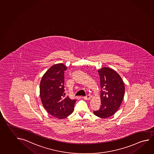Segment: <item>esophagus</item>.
<instances>
[{
    "mask_svg": "<svg viewBox=\"0 0 154 154\" xmlns=\"http://www.w3.org/2000/svg\"><path fill=\"white\" fill-rule=\"evenodd\" d=\"M83 98L86 100H89L91 99V96L89 95V94H87L86 97H83Z\"/></svg>",
    "mask_w": 154,
    "mask_h": 154,
    "instance_id": "34e87169",
    "label": "esophagus"
}]
</instances>
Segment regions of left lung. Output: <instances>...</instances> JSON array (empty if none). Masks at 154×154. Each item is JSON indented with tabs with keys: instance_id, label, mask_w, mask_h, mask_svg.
Masks as SVG:
<instances>
[{
	"instance_id": "obj_1",
	"label": "left lung",
	"mask_w": 154,
	"mask_h": 154,
	"mask_svg": "<svg viewBox=\"0 0 154 154\" xmlns=\"http://www.w3.org/2000/svg\"><path fill=\"white\" fill-rule=\"evenodd\" d=\"M101 86V107L94 114L105 119L114 115L120 107L125 94V85L116 72L103 67L98 70Z\"/></svg>"
}]
</instances>
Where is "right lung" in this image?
Returning a JSON list of instances; mask_svg holds the SVG:
<instances>
[{
    "label": "right lung",
    "mask_w": 154,
    "mask_h": 154,
    "mask_svg": "<svg viewBox=\"0 0 154 154\" xmlns=\"http://www.w3.org/2000/svg\"><path fill=\"white\" fill-rule=\"evenodd\" d=\"M67 67L63 63L51 67L42 76L40 85V95L45 109L57 119H65L73 112L76 100L65 97L64 72Z\"/></svg>",
    "instance_id": "1"
}]
</instances>
